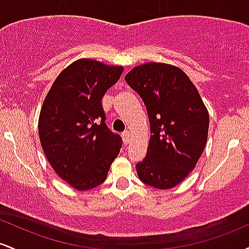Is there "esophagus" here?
I'll use <instances>...</instances> for the list:
<instances>
[{
    "label": "esophagus",
    "instance_id": "34e87169",
    "mask_svg": "<svg viewBox=\"0 0 249 249\" xmlns=\"http://www.w3.org/2000/svg\"><path fill=\"white\" fill-rule=\"evenodd\" d=\"M122 137H123V142H124L125 144H128V142H131V133H130V131H124V132L122 133Z\"/></svg>",
    "mask_w": 249,
    "mask_h": 249
}]
</instances>
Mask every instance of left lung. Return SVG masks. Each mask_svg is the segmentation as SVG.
<instances>
[{
	"mask_svg": "<svg viewBox=\"0 0 249 249\" xmlns=\"http://www.w3.org/2000/svg\"><path fill=\"white\" fill-rule=\"evenodd\" d=\"M125 81L142 97L151 138L145 159L136 165L144 184L160 190L180 184L206 146L207 108L186 73L164 63L133 68Z\"/></svg>",
	"mask_w": 249,
	"mask_h": 249,
	"instance_id": "8db88e82",
	"label": "left lung"
}]
</instances>
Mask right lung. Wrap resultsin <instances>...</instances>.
I'll return each instance as SVG.
<instances>
[{"instance_id":"add662e5","label":"right lung","mask_w":249,"mask_h":249,"mask_svg":"<svg viewBox=\"0 0 249 249\" xmlns=\"http://www.w3.org/2000/svg\"><path fill=\"white\" fill-rule=\"evenodd\" d=\"M122 67L78 59L59 73L43 102L39 141L55 172L87 191L107 179L122 137L107 126L102 98L119 79Z\"/></svg>"}]
</instances>
